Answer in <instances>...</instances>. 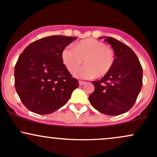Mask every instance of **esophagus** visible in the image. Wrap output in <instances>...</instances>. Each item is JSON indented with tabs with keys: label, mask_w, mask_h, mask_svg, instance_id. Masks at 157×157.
<instances>
[{
	"label": "esophagus",
	"mask_w": 157,
	"mask_h": 157,
	"mask_svg": "<svg viewBox=\"0 0 157 157\" xmlns=\"http://www.w3.org/2000/svg\"><path fill=\"white\" fill-rule=\"evenodd\" d=\"M78 83H79V85H80V86H82V85H85V84L86 83V82H82V81H79V82H78Z\"/></svg>",
	"instance_id": "esophagus-1"
}]
</instances>
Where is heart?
<instances>
[{
	"instance_id": "1",
	"label": "heart",
	"mask_w": 157,
	"mask_h": 157,
	"mask_svg": "<svg viewBox=\"0 0 157 157\" xmlns=\"http://www.w3.org/2000/svg\"><path fill=\"white\" fill-rule=\"evenodd\" d=\"M61 58L69 71L72 72L83 63L84 67L72 72L74 76L80 78H94L102 76L112 69L114 62V54L112 48L95 39H86L74 45L66 47L62 51Z\"/></svg>"
}]
</instances>
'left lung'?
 Segmentation results:
<instances>
[{"mask_svg": "<svg viewBox=\"0 0 157 157\" xmlns=\"http://www.w3.org/2000/svg\"><path fill=\"white\" fill-rule=\"evenodd\" d=\"M105 41L114 49V64L100 81L92 82L95 90L89 96V101L102 114L118 115L128 112L136 102L142 87L143 70L129 46L113 37Z\"/></svg>", "mask_w": 157, "mask_h": 157, "instance_id": "left-lung-1", "label": "left lung"}]
</instances>
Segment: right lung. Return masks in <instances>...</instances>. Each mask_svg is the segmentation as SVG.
<instances>
[{"instance_id": "right-lung-1", "label": "right lung", "mask_w": 157, "mask_h": 157, "mask_svg": "<svg viewBox=\"0 0 157 157\" xmlns=\"http://www.w3.org/2000/svg\"><path fill=\"white\" fill-rule=\"evenodd\" d=\"M76 37L50 36L28 45L15 66V87L28 110L48 114L65 105L75 88L72 78L62 60V51Z\"/></svg>"}]
</instances>
